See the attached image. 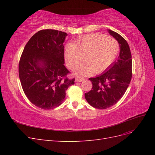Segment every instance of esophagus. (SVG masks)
I'll list each match as a JSON object with an SVG mask.
<instances>
[{
	"mask_svg": "<svg viewBox=\"0 0 155 155\" xmlns=\"http://www.w3.org/2000/svg\"><path fill=\"white\" fill-rule=\"evenodd\" d=\"M85 79V78H81V77H77L76 78V82H81L83 81H84Z\"/></svg>",
	"mask_w": 155,
	"mask_h": 155,
	"instance_id": "esophagus-1",
	"label": "esophagus"
}]
</instances>
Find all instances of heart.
Listing matches in <instances>:
<instances>
[{
  "label": "heart",
  "instance_id": "b5f03b06",
  "mask_svg": "<svg viewBox=\"0 0 155 155\" xmlns=\"http://www.w3.org/2000/svg\"><path fill=\"white\" fill-rule=\"evenodd\" d=\"M119 51L118 43L109 36L91 34L68 43L64 47V59L67 66L74 69L82 61L75 72L79 76L105 71L114 62Z\"/></svg>",
  "mask_w": 155,
  "mask_h": 155
}]
</instances>
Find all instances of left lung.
Returning <instances> with one entry per match:
<instances>
[{
    "mask_svg": "<svg viewBox=\"0 0 155 155\" xmlns=\"http://www.w3.org/2000/svg\"><path fill=\"white\" fill-rule=\"evenodd\" d=\"M109 33L119 43L118 59L104 73L89 78L92 89L85 94L88 104L99 109L115 105L124 95L132 78V58L127 42L118 33L110 30Z\"/></svg>",
    "mask_w": 155,
    "mask_h": 155,
    "instance_id": "left-lung-1",
    "label": "left lung"
}]
</instances>
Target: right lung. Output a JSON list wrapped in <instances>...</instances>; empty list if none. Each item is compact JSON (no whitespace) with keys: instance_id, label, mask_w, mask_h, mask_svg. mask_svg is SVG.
Instances as JSON below:
<instances>
[{"instance_id":"add662e5","label":"right lung","mask_w":155,"mask_h":155,"mask_svg":"<svg viewBox=\"0 0 155 155\" xmlns=\"http://www.w3.org/2000/svg\"><path fill=\"white\" fill-rule=\"evenodd\" d=\"M67 34L46 29L33 35L26 45L18 64L22 88L30 102L45 110L63 102L75 79L64 67V45Z\"/></svg>"}]
</instances>
